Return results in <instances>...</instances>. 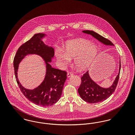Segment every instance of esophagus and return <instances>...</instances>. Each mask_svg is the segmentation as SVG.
I'll return each instance as SVG.
<instances>
[{"label":"esophagus","mask_w":135,"mask_h":135,"mask_svg":"<svg viewBox=\"0 0 135 135\" xmlns=\"http://www.w3.org/2000/svg\"><path fill=\"white\" fill-rule=\"evenodd\" d=\"M73 75V74L71 72H68V73H67V76H68V77H70L72 75Z\"/></svg>","instance_id":"obj_1"}]
</instances>
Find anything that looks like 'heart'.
<instances>
[{"label": "heart", "instance_id": "heart-1", "mask_svg": "<svg viewBox=\"0 0 135 135\" xmlns=\"http://www.w3.org/2000/svg\"><path fill=\"white\" fill-rule=\"evenodd\" d=\"M98 48L90 41L78 38L67 41L65 45L64 52H57L56 55L60 62L66 65L70 62V58H74V63L77 69L84 71L88 69L96 57Z\"/></svg>", "mask_w": 135, "mask_h": 135}]
</instances>
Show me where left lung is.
Masks as SVG:
<instances>
[{
    "label": "left lung",
    "mask_w": 135,
    "mask_h": 135,
    "mask_svg": "<svg viewBox=\"0 0 135 135\" xmlns=\"http://www.w3.org/2000/svg\"><path fill=\"white\" fill-rule=\"evenodd\" d=\"M83 32L90 34L103 44L107 45H114L112 42L101 35L93 31L84 30ZM120 60L119 61V73L115 78L112 85L108 88H104L99 86L90 77L89 71L81 77V83L78 89V92L81 99L84 101L90 103H97L106 100L115 91L118 81L120 70Z\"/></svg>",
    "instance_id": "obj_1"
}]
</instances>
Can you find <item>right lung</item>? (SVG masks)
<instances>
[{"label":"right lung","instance_id":"obj_1","mask_svg":"<svg viewBox=\"0 0 135 135\" xmlns=\"http://www.w3.org/2000/svg\"><path fill=\"white\" fill-rule=\"evenodd\" d=\"M44 33L35 34L18 49L13 59V67L16 81L23 95L30 101L39 106L47 107L57 102L62 95L67 72L52 68L49 62L54 56V49L45 45L42 38ZM36 54L41 56L45 61L46 74L43 83L33 90L24 88L19 83L17 76L18 64L27 55Z\"/></svg>","mask_w":135,"mask_h":135}]
</instances>
